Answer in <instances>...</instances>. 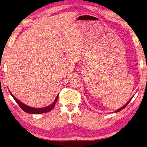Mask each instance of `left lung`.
I'll return each mask as SVG.
<instances>
[{"label":"left lung","mask_w":147,"mask_h":147,"mask_svg":"<svg viewBox=\"0 0 147 147\" xmlns=\"http://www.w3.org/2000/svg\"><path fill=\"white\" fill-rule=\"evenodd\" d=\"M133 98V96H132V97H131L130 99V100H129L128 102H126L125 104H124V105L123 106V107H121V108H119V109H117V110L116 111H114V112H115V113H116V112H119V111H121L122 110V109H124V108H126V106H127L128 105V104H129V102H130V101L131 100V98Z\"/></svg>","instance_id":"1"}]
</instances>
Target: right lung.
Returning a JSON list of instances; mask_svg holds the SVG:
<instances>
[{
	"label": "right lung",
	"instance_id": "obj_1",
	"mask_svg": "<svg viewBox=\"0 0 147 147\" xmlns=\"http://www.w3.org/2000/svg\"><path fill=\"white\" fill-rule=\"evenodd\" d=\"M9 93H10L11 95L12 96V97L14 98V100L16 101V102L18 104V105L19 106L20 108L23 109L24 111H25V112L28 113H30V114H41V113H47L51 110H52V109H53L54 107V106H55L57 100H58V95H59V94L57 95V96L55 98V100H54V101L51 104H50L49 106L44 107V108H32V107L27 106V105H26V104H24L23 102H21L19 101L18 99L16 98V96H14L13 94H12V93L10 91H9Z\"/></svg>",
	"mask_w": 147,
	"mask_h": 147
}]
</instances>
